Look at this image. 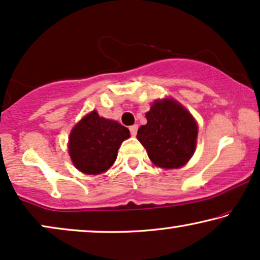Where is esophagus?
<instances>
[{
    "label": "esophagus",
    "mask_w": 260,
    "mask_h": 260,
    "mask_svg": "<svg viewBox=\"0 0 260 260\" xmlns=\"http://www.w3.org/2000/svg\"><path fill=\"white\" fill-rule=\"evenodd\" d=\"M129 130H130V134H131V136H136V134H137V130H138V126L136 125V124H135V125H131V126L129 127Z\"/></svg>",
    "instance_id": "esophagus-1"
}]
</instances>
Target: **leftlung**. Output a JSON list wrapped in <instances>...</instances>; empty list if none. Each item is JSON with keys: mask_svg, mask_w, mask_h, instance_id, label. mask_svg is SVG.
I'll use <instances>...</instances> for the list:
<instances>
[{"mask_svg": "<svg viewBox=\"0 0 260 260\" xmlns=\"http://www.w3.org/2000/svg\"><path fill=\"white\" fill-rule=\"evenodd\" d=\"M138 129L137 140L149 158L166 169L180 168L189 161L197 145L198 125L189 112L173 99L157 101Z\"/></svg>", "mask_w": 260, "mask_h": 260, "instance_id": "left-lung-1", "label": "left lung"}]
</instances>
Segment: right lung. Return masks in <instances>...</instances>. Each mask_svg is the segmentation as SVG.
Instances as JSON below:
<instances>
[{
  "label": "right lung",
  "mask_w": 260,
  "mask_h": 260,
  "mask_svg": "<svg viewBox=\"0 0 260 260\" xmlns=\"http://www.w3.org/2000/svg\"><path fill=\"white\" fill-rule=\"evenodd\" d=\"M130 131L95 111L85 116L70 135V155L77 169L85 174H101L112 166L122 142Z\"/></svg>",
  "instance_id": "1"
}]
</instances>
